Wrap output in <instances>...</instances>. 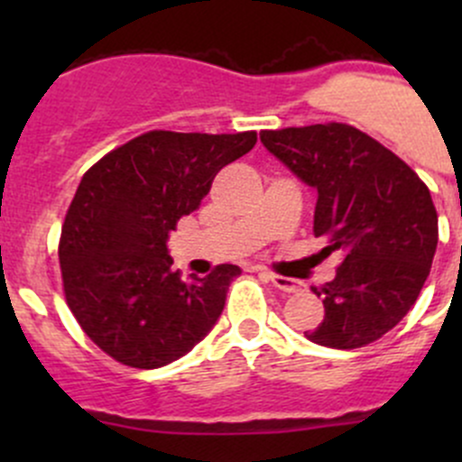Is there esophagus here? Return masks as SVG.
I'll list each match as a JSON object with an SVG mask.
<instances>
[{
    "label": "esophagus",
    "instance_id": "obj_1",
    "mask_svg": "<svg viewBox=\"0 0 462 462\" xmlns=\"http://www.w3.org/2000/svg\"><path fill=\"white\" fill-rule=\"evenodd\" d=\"M261 277H263L265 282H270L274 288H279V291H283V292H297V291H300V288H301V282H297V279L282 277V274L261 273Z\"/></svg>",
    "mask_w": 462,
    "mask_h": 462
}]
</instances>
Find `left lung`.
<instances>
[{"instance_id": "obj_1", "label": "left lung", "mask_w": 462, "mask_h": 462, "mask_svg": "<svg viewBox=\"0 0 462 462\" xmlns=\"http://www.w3.org/2000/svg\"><path fill=\"white\" fill-rule=\"evenodd\" d=\"M263 147L301 183L318 189L315 236L342 250L324 297V321L306 337L319 346L360 348L409 313L430 277L438 214L427 185L375 138L348 125H310L259 134Z\"/></svg>"}]
</instances>
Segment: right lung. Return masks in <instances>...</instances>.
Returning <instances> with one entry per match:
<instances>
[{
	"instance_id": "1",
	"label": "right lung",
	"mask_w": 462,
	"mask_h": 462,
	"mask_svg": "<svg viewBox=\"0 0 462 462\" xmlns=\"http://www.w3.org/2000/svg\"><path fill=\"white\" fill-rule=\"evenodd\" d=\"M254 143V132H149L82 176L60 236V268L69 309L106 356L161 369L214 328L241 268L221 263L183 282L167 239L214 176Z\"/></svg>"
}]
</instances>
